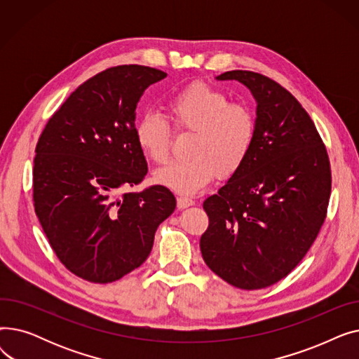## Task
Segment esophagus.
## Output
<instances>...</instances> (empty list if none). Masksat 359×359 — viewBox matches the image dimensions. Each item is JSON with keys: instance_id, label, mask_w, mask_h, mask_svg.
I'll use <instances>...</instances> for the list:
<instances>
[{"instance_id": "34e87169", "label": "esophagus", "mask_w": 359, "mask_h": 359, "mask_svg": "<svg viewBox=\"0 0 359 359\" xmlns=\"http://www.w3.org/2000/svg\"><path fill=\"white\" fill-rule=\"evenodd\" d=\"M195 201L191 198H186V196H179L177 198V208L179 210H184V208H189V206H194Z\"/></svg>"}]
</instances>
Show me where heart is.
Wrapping results in <instances>:
<instances>
[{"mask_svg": "<svg viewBox=\"0 0 359 359\" xmlns=\"http://www.w3.org/2000/svg\"><path fill=\"white\" fill-rule=\"evenodd\" d=\"M177 132H194L187 148L191 158L170 163L154 180L180 195H195L215 176L230 179L246 163L256 137V118L244 103H231L224 91L205 83L184 87L165 104ZM141 153L153 163L168 158L172 130L157 113H145L134 129Z\"/></svg>", "mask_w": 359, "mask_h": 359, "instance_id": "heart-1", "label": "heart"}]
</instances>
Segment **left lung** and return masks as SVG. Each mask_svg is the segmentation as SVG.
Instances as JSON below:
<instances>
[{
	"instance_id": "obj_1",
	"label": "left lung",
	"mask_w": 359,
	"mask_h": 359,
	"mask_svg": "<svg viewBox=\"0 0 359 359\" xmlns=\"http://www.w3.org/2000/svg\"><path fill=\"white\" fill-rule=\"evenodd\" d=\"M256 100V137L240 172L206 198L201 237L208 268L241 290L266 288L303 260L325 222L332 191L326 147L292 94L253 71H227Z\"/></svg>"
}]
</instances>
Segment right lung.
<instances>
[{
    "label": "right lung",
    "mask_w": 359,
    "mask_h": 359,
    "mask_svg": "<svg viewBox=\"0 0 359 359\" xmlns=\"http://www.w3.org/2000/svg\"><path fill=\"white\" fill-rule=\"evenodd\" d=\"M165 77L144 65L102 71L71 93L37 141L36 215L58 259L86 280L107 284L141 266L176 208L160 184L118 196L148 172L134 135L135 109Z\"/></svg>",
    "instance_id": "obj_1"
}]
</instances>
